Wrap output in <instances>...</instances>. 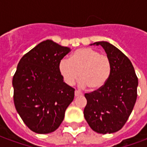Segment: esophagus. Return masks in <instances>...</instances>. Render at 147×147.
I'll return each mask as SVG.
<instances>
[{"label":"esophagus","mask_w":147,"mask_h":147,"mask_svg":"<svg viewBox=\"0 0 147 147\" xmlns=\"http://www.w3.org/2000/svg\"><path fill=\"white\" fill-rule=\"evenodd\" d=\"M75 96H80V95H82V93L81 92H79V91H78V90H76L75 91Z\"/></svg>","instance_id":"1"}]
</instances>
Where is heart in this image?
I'll return each mask as SVG.
<instances>
[{
	"mask_svg": "<svg viewBox=\"0 0 147 147\" xmlns=\"http://www.w3.org/2000/svg\"><path fill=\"white\" fill-rule=\"evenodd\" d=\"M58 68L66 84L73 85L80 76L81 85L95 90L104 86L108 81L112 72V63L107 55L84 48L76 50L69 59H61Z\"/></svg>",
	"mask_w": 147,
	"mask_h": 147,
	"instance_id": "heart-1",
	"label": "heart"
}]
</instances>
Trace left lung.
Here are the masks:
<instances>
[{"instance_id":"obj_1","label":"left lung","mask_w":147,"mask_h":147,"mask_svg":"<svg viewBox=\"0 0 147 147\" xmlns=\"http://www.w3.org/2000/svg\"><path fill=\"white\" fill-rule=\"evenodd\" d=\"M101 45L110 59L112 72L104 86L85 93L87 105L84 116L91 128L98 133L110 134L123 128L137 98L138 78L126 55L107 41Z\"/></svg>"}]
</instances>
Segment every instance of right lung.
<instances>
[{"label": "right lung", "instance_id": "1", "mask_svg": "<svg viewBox=\"0 0 147 147\" xmlns=\"http://www.w3.org/2000/svg\"><path fill=\"white\" fill-rule=\"evenodd\" d=\"M70 49L51 40L37 45L19 61L12 79L15 107L26 125L48 134L63 122L75 89L63 82L59 63Z\"/></svg>", "mask_w": 147, "mask_h": 147}]
</instances>
